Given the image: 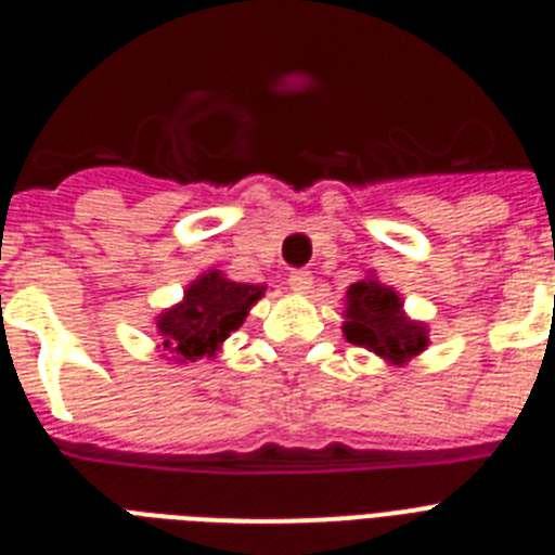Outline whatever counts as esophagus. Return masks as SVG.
<instances>
[{
    "label": "esophagus",
    "instance_id": "esophagus-1",
    "mask_svg": "<svg viewBox=\"0 0 555 555\" xmlns=\"http://www.w3.org/2000/svg\"><path fill=\"white\" fill-rule=\"evenodd\" d=\"M313 286V278L311 272H302V269H297V272L288 274V288H292L294 294H308Z\"/></svg>",
    "mask_w": 555,
    "mask_h": 555
}]
</instances>
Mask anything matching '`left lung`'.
I'll return each instance as SVG.
<instances>
[{
	"instance_id": "8db88e82",
	"label": "left lung",
	"mask_w": 555,
	"mask_h": 555,
	"mask_svg": "<svg viewBox=\"0 0 555 555\" xmlns=\"http://www.w3.org/2000/svg\"><path fill=\"white\" fill-rule=\"evenodd\" d=\"M345 338L384 358L389 366L409 364L428 350V322L411 320L400 292L380 283L372 272L345 294Z\"/></svg>"
}]
</instances>
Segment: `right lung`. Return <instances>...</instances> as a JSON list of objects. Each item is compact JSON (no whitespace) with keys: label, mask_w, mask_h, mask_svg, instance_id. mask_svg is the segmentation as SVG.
<instances>
[{"label":"right lung","mask_w":555,"mask_h":555,"mask_svg":"<svg viewBox=\"0 0 555 555\" xmlns=\"http://www.w3.org/2000/svg\"><path fill=\"white\" fill-rule=\"evenodd\" d=\"M267 294V286L230 281L222 269H208L191 281L183 300L152 320L158 333V350L166 361L194 364L199 358H214L230 333L247 320L249 308Z\"/></svg>","instance_id":"add662e5"}]
</instances>
